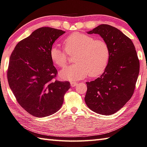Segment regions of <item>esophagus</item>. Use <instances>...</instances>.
Masks as SVG:
<instances>
[{
    "label": "esophagus",
    "instance_id": "obj_1",
    "mask_svg": "<svg viewBox=\"0 0 147 147\" xmlns=\"http://www.w3.org/2000/svg\"><path fill=\"white\" fill-rule=\"evenodd\" d=\"M70 84H71V87H76V85H77V84H78V83L77 82H74V81H71V82H70Z\"/></svg>",
    "mask_w": 147,
    "mask_h": 147
}]
</instances>
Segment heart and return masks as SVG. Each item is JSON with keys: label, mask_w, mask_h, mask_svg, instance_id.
<instances>
[{"label": "heart", "mask_w": 147, "mask_h": 147, "mask_svg": "<svg viewBox=\"0 0 147 147\" xmlns=\"http://www.w3.org/2000/svg\"><path fill=\"white\" fill-rule=\"evenodd\" d=\"M64 49L53 46L50 49V58L56 65L65 67L68 63V55L76 53V63L63 69L60 76L63 80H79L86 77L101 75L108 65L110 59V48L107 42L102 39H95L89 34L73 33L63 42Z\"/></svg>", "instance_id": "b5f03b06"}]
</instances>
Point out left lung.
Instances as JSON below:
<instances>
[{
    "label": "left lung",
    "mask_w": 147,
    "mask_h": 147,
    "mask_svg": "<svg viewBox=\"0 0 147 147\" xmlns=\"http://www.w3.org/2000/svg\"><path fill=\"white\" fill-rule=\"evenodd\" d=\"M98 34L110 48L108 65L101 76L86 82L85 101L90 110L111 115L131 98L140 72V61L131 40L118 29L101 24L87 32Z\"/></svg>",
    "instance_id": "1"
}]
</instances>
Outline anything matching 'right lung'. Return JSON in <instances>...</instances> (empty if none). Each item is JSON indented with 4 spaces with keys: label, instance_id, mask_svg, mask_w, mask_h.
I'll use <instances>...</instances> for the list:
<instances>
[{
    "label": "right lung",
    "instance_id": "1",
    "mask_svg": "<svg viewBox=\"0 0 147 147\" xmlns=\"http://www.w3.org/2000/svg\"><path fill=\"white\" fill-rule=\"evenodd\" d=\"M65 32L43 27L17 44L10 56L7 76L10 89L22 107L31 115L42 118L62 107L67 81L57 80L58 72L51 60L50 49Z\"/></svg>",
    "mask_w": 147,
    "mask_h": 147
}]
</instances>
